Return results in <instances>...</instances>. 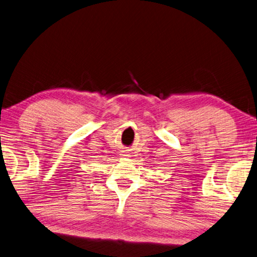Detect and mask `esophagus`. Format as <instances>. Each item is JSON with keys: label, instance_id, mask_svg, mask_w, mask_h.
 <instances>
[{"label": "esophagus", "instance_id": "34e87169", "mask_svg": "<svg viewBox=\"0 0 257 257\" xmlns=\"http://www.w3.org/2000/svg\"><path fill=\"white\" fill-rule=\"evenodd\" d=\"M122 152H123V154H121V155H123V156H128V155H126V154H127V150L122 151Z\"/></svg>", "mask_w": 257, "mask_h": 257}]
</instances>
